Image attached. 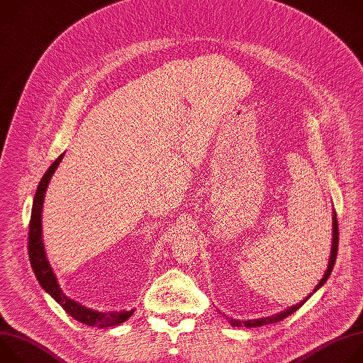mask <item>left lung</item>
I'll list each match as a JSON object with an SVG mask.
<instances>
[{"label":"left lung","instance_id":"left-lung-1","mask_svg":"<svg viewBox=\"0 0 363 363\" xmlns=\"http://www.w3.org/2000/svg\"><path fill=\"white\" fill-rule=\"evenodd\" d=\"M332 220H333V223H332V225H333V233H332V250H330V257H329V264H328V269H326V272H325V274H323V277H322V280L319 281V284L315 287V290H313V293H316L325 283H326V280L329 279V276H330V273H332V270H333V266H335V263H336V255H337V245H339V227H337V218H336V213L333 211V217H332ZM313 293H310L307 297H304L300 303H297V304H293V306H290L289 308H286V310H283V312H280V313H276V315H273V316H266V318H260V319H252V320H235V319H228V322H230V325L231 326H234V328H242V326H245V328H258V326H264V325H272V323H277V322H280V320H283V319H286L287 316H290V315H293L297 308H300L308 298H310V296H312Z\"/></svg>","mask_w":363,"mask_h":363}]
</instances>
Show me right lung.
<instances>
[{
    "label": "right lung",
    "mask_w": 363,
    "mask_h": 363,
    "mask_svg": "<svg viewBox=\"0 0 363 363\" xmlns=\"http://www.w3.org/2000/svg\"><path fill=\"white\" fill-rule=\"evenodd\" d=\"M65 157V153H62L60 157L51 164V167L45 171L43 175L38 188L34 195L33 201V208H31V218H30V231H28V254H30V263L33 267V272L40 283V286L53 297L66 312L74 318L77 322L93 326V328H111V326H118L123 322H126L135 310H122V312H96V310H91L89 307L82 306L80 303L69 298L63 290L60 289V284L57 281V277L51 269L45 250H44V242H43V230H41V213H43V203H44V196L45 191L48 186V182L56 172L59 164L62 162Z\"/></svg>",
    "instance_id": "1"
}]
</instances>
